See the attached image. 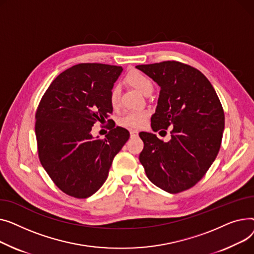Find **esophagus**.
Wrapping results in <instances>:
<instances>
[{"label":"esophagus","mask_w":254,"mask_h":254,"mask_svg":"<svg viewBox=\"0 0 254 254\" xmlns=\"http://www.w3.org/2000/svg\"><path fill=\"white\" fill-rule=\"evenodd\" d=\"M130 136L131 137L138 136V131L135 130V129H130Z\"/></svg>","instance_id":"1"}]
</instances>
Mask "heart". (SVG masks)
Instances as JSON below:
<instances>
[{"mask_svg": "<svg viewBox=\"0 0 254 254\" xmlns=\"http://www.w3.org/2000/svg\"><path fill=\"white\" fill-rule=\"evenodd\" d=\"M126 81L129 85L134 87L140 93L146 95L152 93L153 91V82L152 80L145 76L144 73L139 71H132L128 73ZM120 88L119 86H114L110 92V102L113 108H117L120 103ZM148 114L146 112H129L124 117H122L119 121V124L124 127L139 128L142 127L147 120Z\"/></svg>", "mask_w": 254, "mask_h": 254, "instance_id": "b5f03b06", "label": "heart"}]
</instances>
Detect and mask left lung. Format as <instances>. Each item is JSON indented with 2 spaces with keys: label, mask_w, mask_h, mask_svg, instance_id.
<instances>
[{
  "label": "left lung",
  "mask_w": 254,
  "mask_h": 254,
  "mask_svg": "<svg viewBox=\"0 0 254 254\" xmlns=\"http://www.w3.org/2000/svg\"><path fill=\"white\" fill-rule=\"evenodd\" d=\"M136 68L161 88L152 129L172 128L164 142L140 132L139 161L155 186L170 193L195 186L214 162L225 129V113L211 83L197 68L178 62L141 64Z\"/></svg>",
  "instance_id": "left-lung-1"
}]
</instances>
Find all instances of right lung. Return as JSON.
Here are the masks:
<instances>
[{
	"instance_id": "right-lung-1",
	"label": "right lung",
	"mask_w": 254,
	"mask_h": 254,
	"mask_svg": "<svg viewBox=\"0 0 254 254\" xmlns=\"http://www.w3.org/2000/svg\"><path fill=\"white\" fill-rule=\"evenodd\" d=\"M122 70L102 64H76L56 77L39 103L35 130L40 162L68 196L85 199L96 192L130 136L122 127L104 139L91 134L92 126L113 113L110 92Z\"/></svg>"
}]
</instances>
